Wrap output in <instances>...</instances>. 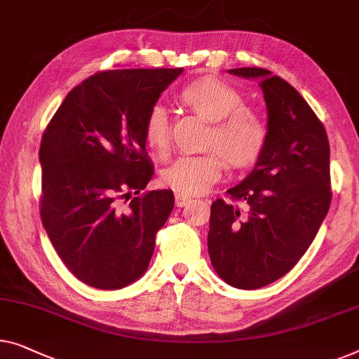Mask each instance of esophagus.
I'll return each mask as SVG.
<instances>
[{"instance_id":"obj_1","label":"esophagus","mask_w":359,"mask_h":359,"mask_svg":"<svg viewBox=\"0 0 359 359\" xmlns=\"http://www.w3.org/2000/svg\"><path fill=\"white\" fill-rule=\"evenodd\" d=\"M175 202H176V207H184L188 205V202H191V197L183 194V192H176Z\"/></svg>"}]
</instances>
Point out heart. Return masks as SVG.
<instances>
[{
  "label": "heart",
  "instance_id": "b5f03b06",
  "mask_svg": "<svg viewBox=\"0 0 359 359\" xmlns=\"http://www.w3.org/2000/svg\"><path fill=\"white\" fill-rule=\"evenodd\" d=\"M180 102L196 115L210 121L207 152L180 157L162 171V183L186 196L202 194L222 178L228 168L248 170L261 160L269 141L264 119L246 107L235 87L217 77H201L180 92ZM144 141L150 152L165 155L170 149V121L163 108L154 107L144 121Z\"/></svg>",
  "mask_w": 359,
  "mask_h": 359
}]
</instances>
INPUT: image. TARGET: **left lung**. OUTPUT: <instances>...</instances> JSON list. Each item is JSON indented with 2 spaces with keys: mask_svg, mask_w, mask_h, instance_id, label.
Masks as SVG:
<instances>
[{
  "mask_svg": "<svg viewBox=\"0 0 359 359\" xmlns=\"http://www.w3.org/2000/svg\"><path fill=\"white\" fill-rule=\"evenodd\" d=\"M231 74L259 79L269 141L246 180L210 207L207 248L228 285L256 290L292 270L329 212L330 147L324 124L293 86L262 67Z\"/></svg>",
  "mask_w": 359,
  "mask_h": 359,
  "instance_id": "1",
  "label": "left lung"
}]
</instances>
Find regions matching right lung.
<instances>
[{"label":"right lung","instance_id":"obj_1","mask_svg":"<svg viewBox=\"0 0 359 359\" xmlns=\"http://www.w3.org/2000/svg\"><path fill=\"white\" fill-rule=\"evenodd\" d=\"M181 72H97L67 93L41 136V225L89 287L119 290L141 277L173 210L170 189L141 194L154 176L144 121Z\"/></svg>","mask_w":359,"mask_h":359}]
</instances>
